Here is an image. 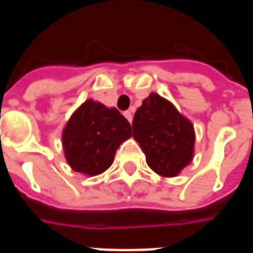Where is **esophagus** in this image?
Returning a JSON list of instances; mask_svg holds the SVG:
<instances>
[{"instance_id":"obj_1","label":"esophagus","mask_w":253,"mask_h":253,"mask_svg":"<svg viewBox=\"0 0 253 253\" xmlns=\"http://www.w3.org/2000/svg\"><path fill=\"white\" fill-rule=\"evenodd\" d=\"M123 115L126 116L127 121H128V122H130V123H131V122H132V111H126V112H125Z\"/></svg>"}]
</instances>
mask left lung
<instances>
[{
    "instance_id": "8db88e82",
    "label": "left lung",
    "mask_w": 253,
    "mask_h": 253,
    "mask_svg": "<svg viewBox=\"0 0 253 253\" xmlns=\"http://www.w3.org/2000/svg\"><path fill=\"white\" fill-rule=\"evenodd\" d=\"M132 137L142 148L149 167L164 177L179 175L194 156L192 123L157 93L149 94L135 112Z\"/></svg>"
}]
</instances>
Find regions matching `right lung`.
I'll list each match as a JSON object with an SVG mask.
<instances>
[{
    "instance_id": "right-lung-1",
    "label": "right lung",
    "mask_w": 253,
    "mask_h": 253,
    "mask_svg": "<svg viewBox=\"0 0 253 253\" xmlns=\"http://www.w3.org/2000/svg\"><path fill=\"white\" fill-rule=\"evenodd\" d=\"M130 137L131 126L119 111L86 100L63 128L67 164L84 175H100L110 168L118 148Z\"/></svg>"
}]
</instances>
